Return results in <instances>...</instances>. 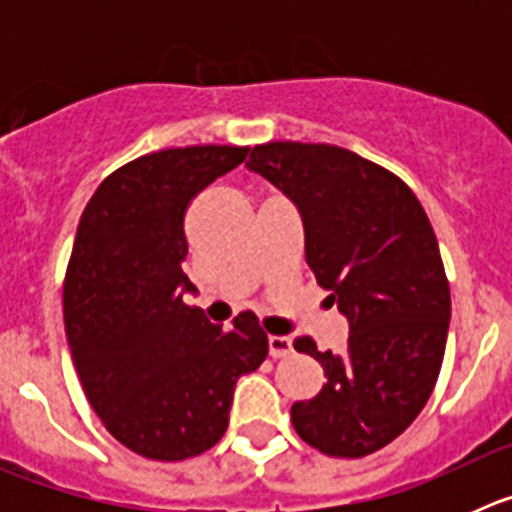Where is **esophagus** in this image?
Returning <instances> with one entry per match:
<instances>
[{
	"label": "esophagus",
	"mask_w": 512,
	"mask_h": 512,
	"mask_svg": "<svg viewBox=\"0 0 512 512\" xmlns=\"http://www.w3.org/2000/svg\"><path fill=\"white\" fill-rule=\"evenodd\" d=\"M269 354L274 359H284L292 354V341L287 336H269Z\"/></svg>",
	"instance_id": "obj_1"
}]
</instances>
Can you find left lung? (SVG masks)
Wrapping results in <instances>:
<instances>
[{"label":"left lung","mask_w":512,"mask_h":512,"mask_svg":"<svg viewBox=\"0 0 512 512\" xmlns=\"http://www.w3.org/2000/svg\"><path fill=\"white\" fill-rule=\"evenodd\" d=\"M246 166L297 205L307 266L351 328L343 354L295 341L325 384L292 405V425L328 456L374 454L418 418L441 372L451 292L431 220L400 176L346 148L277 140Z\"/></svg>","instance_id":"obj_1"}]
</instances>
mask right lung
Here are the masks:
<instances>
[{
  "label": "right lung",
  "instance_id": "obj_1",
  "mask_svg": "<svg viewBox=\"0 0 512 512\" xmlns=\"http://www.w3.org/2000/svg\"><path fill=\"white\" fill-rule=\"evenodd\" d=\"M246 146L146 153L97 187L63 279V323L81 387L122 446L153 461L212 449L228 428L238 377L269 354L264 328L241 312L212 325L184 292V215Z\"/></svg>",
  "mask_w": 512,
  "mask_h": 512
}]
</instances>
